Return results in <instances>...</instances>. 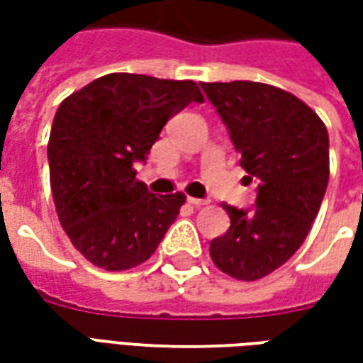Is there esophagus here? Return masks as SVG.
Masks as SVG:
<instances>
[{
    "label": "esophagus",
    "instance_id": "obj_1",
    "mask_svg": "<svg viewBox=\"0 0 363 363\" xmlns=\"http://www.w3.org/2000/svg\"><path fill=\"white\" fill-rule=\"evenodd\" d=\"M189 204H192V206H194V208H202V206L208 204V200H200V198L189 196Z\"/></svg>",
    "mask_w": 363,
    "mask_h": 363
}]
</instances>
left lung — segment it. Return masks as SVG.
<instances>
[{
	"instance_id": "obj_1",
	"label": "left lung",
	"mask_w": 363,
	"mask_h": 363,
	"mask_svg": "<svg viewBox=\"0 0 363 363\" xmlns=\"http://www.w3.org/2000/svg\"><path fill=\"white\" fill-rule=\"evenodd\" d=\"M202 89L241 167L259 179L255 210L223 204L231 225L210 243V257L235 280H260L294 257L319 213L330 173L327 126L301 99L267 83H202Z\"/></svg>"
}]
</instances>
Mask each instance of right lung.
Listing matches in <instances>:
<instances>
[{
	"label": "right lung",
	"instance_id": "1",
	"mask_svg": "<svg viewBox=\"0 0 363 363\" xmlns=\"http://www.w3.org/2000/svg\"><path fill=\"white\" fill-rule=\"evenodd\" d=\"M204 95L190 79L108 74L66 96L48 140L50 186L69 241L111 272L155 252L186 202L182 192L151 194L135 179L167 120Z\"/></svg>",
	"mask_w": 363,
	"mask_h": 363
}]
</instances>
